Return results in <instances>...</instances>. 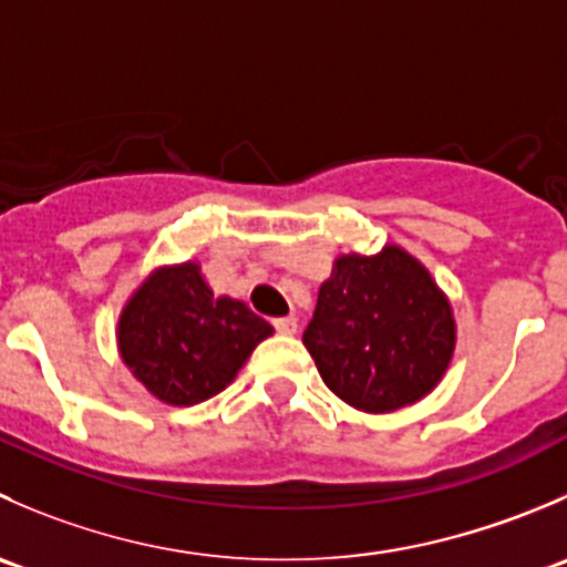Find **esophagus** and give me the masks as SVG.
I'll use <instances>...</instances> for the list:
<instances>
[{
  "mask_svg": "<svg viewBox=\"0 0 567 567\" xmlns=\"http://www.w3.org/2000/svg\"><path fill=\"white\" fill-rule=\"evenodd\" d=\"M274 327H277L279 334H293L296 327H299V321H296V316H282L274 321Z\"/></svg>",
  "mask_w": 567,
  "mask_h": 567,
  "instance_id": "esophagus-1",
  "label": "esophagus"
}]
</instances>
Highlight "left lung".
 <instances>
[{
    "label": "left lung",
    "instance_id": "1",
    "mask_svg": "<svg viewBox=\"0 0 567 567\" xmlns=\"http://www.w3.org/2000/svg\"><path fill=\"white\" fill-rule=\"evenodd\" d=\"M305 346L327 388L384 415L426 399L457 349V321L430 268L399 244L338 255L318 290Z\"/></svg>",
    "mask_w": 567,
    "mask_h": 567
}]
</instances>
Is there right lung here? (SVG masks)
<instances>
[{
    "label": "right lung",
    "mask_w": 567,
    "mask_h": 567,
    "mask_svg": "<svg viewBox=\"0 0 567 567\" xmlns=\"http://www.w3.org/2000/svg\"><path fill=\"white\" fill-rule=\"evenodd\" d=\"M274 327L235 296H216L196 260L146 274L115 327L118 357L157 401L194 406L235 382Z\"/></svg>",
    "instance_id": "obj_1"
}]
</instances>
